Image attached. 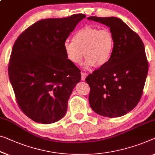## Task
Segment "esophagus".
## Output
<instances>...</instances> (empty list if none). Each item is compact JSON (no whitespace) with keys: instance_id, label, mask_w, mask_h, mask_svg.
Returning a JSON list of instances; mask_svg holds the SVG:
<instances>
[{"instance_id":"obj_1","label":"esophagus","mask_w":155,"mask_h":155,"mask_svg":"<svg viewBox=\"0 0 155 155\" xmlns=\"http://www.w3.org/2000/svg\"><path fill=\"white\" fill-rule=\"evenodd\" d=\"M87 73H84V72H82L81 73V75H82V81H84L86 79V77L87 76Z\"/></svg>"}]
</instances>
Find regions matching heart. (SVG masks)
<instances>
[{
    "instance_id": "1",
    "label": "heart",
    "mask_w": 155,
    "mask_h": 155,
    "mask_svg": "<svg viewBox=\"0 0 155 155\" xmlns=\"http://www.w3.org/2000/svg\"><path fill=\"white\" fill-rule=\"evenodd\" d=\"M114 46V36L108 29L86 25L75 32L72 41L64 43V51L68 61L78 65L84 54L85 68L102 67L111 58Z\"/></svg>"
}]
</instances>
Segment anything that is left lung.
I'll list each match as a JSON object with an SVG mask.
<instances>
[{
	"label": "left lung",
	"mask_w": 155,
	"mask_h": 155,
	"mask_svg": "<svg viewBox=\"0 0 155 155\" xmlns=\"http://www.w3.org/2000/svg\"><path fill=\"white\" fill-rule=\"evenodd\" d=\"M110 28L114 39L111 58L86 78L90 87L91 109L109 118L132 110L141 99L148 72L144 44L140 37L120 18L90 16Z\"/></svg>",
	"instance_id": "1"
}]
</instances>
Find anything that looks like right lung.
Instances as JSON below:
<instances>
[{
  "label": "right lung",
  "instance_id": "1",
  "mask_svg": "<svg viewBox=\"0 0 155 155\" xmlns=\"http://www.w3.org/2000/svg\"><path fill=\"white\" fill-rule=\"evenodd\" d=\"M85 17L79 14L40 20L14 43L8 66L9 81L18 107L35 122L50 124L66 114L81 74L66 58L64 43Z\"/></svg>",
  "mask_w": 155,
  "mask_h": 155
}]
</instances>
